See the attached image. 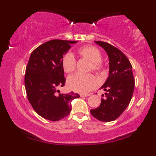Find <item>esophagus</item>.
I'll list each match as a JSON object with an SVG mask.
<instances>
[{"label": "esophagus", "mask_w": 156, "mask_h": 156, "mask_svg": "<svg viewBox=\"0 0 156 156\" xmlns=\"http://www.w3.org/2000/svg\"><path fill=\"white\" fill-rule=\"evenodd\" d=\"M89 96H90V94H80V97H89Z\"/></svg>", "instance_id": "34e87169"}]
</instances>
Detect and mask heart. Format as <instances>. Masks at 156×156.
<instances>
[{
	"label": "heart",
	"instance_id": "heart-1",
	"mask_svg": "<svg viewBox=\"0 0 156 156\" xmlns=\"http://www.w3.org/2000/svg\"><path fill=\"white\" fill-rule=\"evenodd\" d=\"M78 54L82 58L91 62L90 69L103 72L104 65L101 62V53L97 48L90 45L84 46L78 50ZM76 59L72 53H67L62 59V67L65 72L72 73L76 69ZM70 89L79 93H87L97 86V79L91 74L77 73L70 76L67 80Z\"/></svg>",
	"mask_w": 156,
	"mask_h": 156
}]
</instances>
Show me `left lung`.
Returning a JSON list of instances; mask_svg holds the SVG:
<instances>
[{"label":"left lung","mask_w":156,"mask_h":156,"mask_svg":"<svg viewBox=\"0 0 156 156\" xmlns=\"http://www.w3.org/2000/svg\"><path fill=\"white\" fill-rule=\"evenodd\" d=\"M107 53L109 75L101 89L106 91L99 107L90 111L98 120L109 122L116 120L128 107L133 96L135 81L132 66L126 56L118 48L105 42L95 41Z\"/></svg>","instance_id":"obj_1"}]
</instances>
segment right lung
Here are the masks:
<instances>
[{
	"label": "right lung",
	"mask_w": 156,
	"mask_h": 156,
	"mask_svg": "<svg viewBox=\"0 0 156 156\" xmlns=\"http://www.w3.org/2000/svg\"><path fill=\"white\" fill-rule=\"evenodd\" d=\"M76 41L52 40L33 51L25 74L27 99L38 115L57 121L65 118L72 109L71 102L80 97L73 91L57 95V88L64 87L65 78L62 67L63 55Z\"/></svg>",
	"instance_id": "right-lung-1"
}]
</instances>
